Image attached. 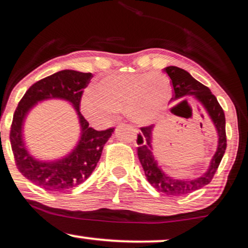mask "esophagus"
I'll return each mask as SVG.
<instances>
[{
	"label": "esophagus",
	"mask_w": 248,
	"mask_h": 248,
	"mask_svg": "<svg viewBox=\"0 0 248 248\" xmlns=\"http://www.w3.org/2000/svg\"><path fill=\"white\" fill-rule=\"evenodd\" d=\"M135 131H136V132H138L139 130H138V129H135ZM138 140H140V138H138ZM141 140H142V139H141ZM144 141H145V140H144Z\"/></svg>",
	"instance_id": "1"
}]
</instances>
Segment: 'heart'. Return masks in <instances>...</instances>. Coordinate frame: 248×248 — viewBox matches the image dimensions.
Masks as SVG:
<instances>
[{
    "label": "heart",
    "instance_id": "1",
    "mask_svg": "<svg viewBox=\"0 0 248 248\" xmlns=\"http://www.w3.org/2000/svg\"><path fill=\"white\" fill-rule=\"evenodd\" d=\"M170 96V83L162 73H123L104 78L82 99V109L91 119L108 120L127 112L136 123L155 120Z\"/></svg>",
    "mask_w": 248,
    "mask_h": 248
}]
</instances>
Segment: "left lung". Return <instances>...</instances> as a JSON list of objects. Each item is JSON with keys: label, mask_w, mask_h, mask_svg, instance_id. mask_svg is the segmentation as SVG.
Here are the masks:
<instances>
[{"label": "left lung", "mask_w": 248, "mask_h": 248, "mask_svg": "<svg viewBox=\"0 0 248 248\" xmlns=\"http://www.w3.org/2000/svg\"><path fill=\"white\" fill-rule=\"evenodd\" d=\"M170 76L173 85V97L172 100H177L181 97L193 95L200 102L207 111L209 117L211 118L216 129L218 132V147L214 157H212L209 169L203 175L193 180H177L167 175L165 172L158 166L157 162L153 156L152 148V135L154 124L140 128L141 134L138 135V158L144 169L145 175L148 182L155 187L158 192H162L170 197H181L194 192L195 190L201 189L211 182L222 156L225 154L227 147V138H226V119L225 113L220 104L217 101L214 94L209 88L193 78L184 69L176 66H169L164 69ZM184 102V101H183ZM140 138L143 140L138 141ZM145 141L144 142L143 140Z\"/></svg>", "instance_id": "1"}]
</instances>
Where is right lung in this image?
<instances>
[{
	"label": "right lung",
	"mask_w": 248,
	"mask_h": 248,
	"mask_svg": "<svg viewBox=\"0 0 248 248\" xmlns=\"http://www.w3.org/2000/svg\"><path fill=\"white\" fill-rule=\"evenodd\" d=\"M93 75L64 69L47 76L31 85L16 107L10 131V141L16 165L24 177L50 192H64L79 186L92 174L114 128L97 131L89 127L88 120L79 112L84 90ZM47 98H62L76 108L81 124V138L78 146L66 158L54 162H43L31 156L22 139L24 118L37 102Z\"/></svg>",
	"instance_id": "1"
}]
</instances>
